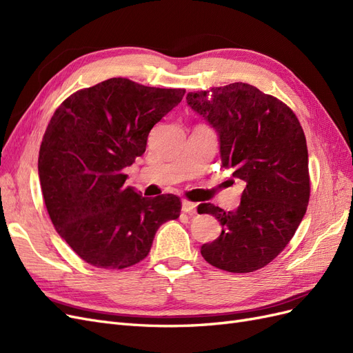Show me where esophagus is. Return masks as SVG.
<instances>
[{
    "label": "esophagus",
    "mask_w": 353,
    "mask_h": 353,
    "mask_svg": "<svg viewBox=\"0 0 353 353\" xmlns=\"http://www.w3.org/2000/svg\"><path fill=\"white\" fill-rule=\"evenodd\" d=\"M196 208L197 205L193 201H188V200H183V205H181V209L185 213H196Z\"/></svg>",
    "instance_id": "34e87169"
}]
</instances>
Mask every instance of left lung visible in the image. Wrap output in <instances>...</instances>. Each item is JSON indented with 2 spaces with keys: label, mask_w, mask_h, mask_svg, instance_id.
Segmentation results:
<instances>
[{
  "label": "left lung",
  "mask_w": 353,
  "mask_h": 353,
  "mask_svg": "<svg viewBox=\"0 0 353 353\" xmlns=\"http://www.w3.org/2000/svg\"><path fill=\"white\" fill-rule=\"evenodd\" d=\"M187 104L215 130L222 168L244 184L236 210L199 205V213H210L222 225L216 240L201 245V256L228 272L263 268L306 213L311 187L302 126L283 101L243 82L188 92Z\"/></svg>",
  "instance_id": "left-lung-1"
}]
</instances>
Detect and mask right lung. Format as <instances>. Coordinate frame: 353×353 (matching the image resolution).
<instances>
[{"instance_id":"right-lung-1","label":"right lung","mask_w":353,"mask_h":353,"mask_svg":"<svg viewBox=\"0 0 353 353\" xmlns=\"http://www.w3.org/2000/svg\"><path fill=\"white\" fill-rule=\"evenodd\" d=\"M184 94L112 78L72 94L52 114L39 148L41 190L59 236L85 262L132 266L159 227L179 216L176 196L143 197L123 185V169L144 154L152 128Z\"/></svg>"}]
</instances>
